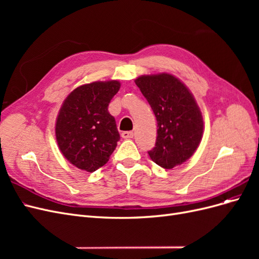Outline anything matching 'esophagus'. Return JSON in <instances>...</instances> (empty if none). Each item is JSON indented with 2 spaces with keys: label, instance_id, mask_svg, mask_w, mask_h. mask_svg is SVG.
<instances>
[{
  "label": "esophagus",
  "instance_id": "esophagus-1",
  "mask_svg": "<svg viewBox=\"0 0 259 259\" xmlns=\"http://www.w3.org/2000/svg\"><path fill=\"white\" fill-rule=\"evenodd\" d=\"M122 137H123L124 139L133 138V137H134V133H133V132H128V131L123 132V133H122Z\"/></svg>",
  "mask_w": 259,
  "mask_h": 259
}]
</instances>
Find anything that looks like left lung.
Returning a JSON list of instances; mask_svg holds the SVG:
<instances>
[{
    "instance_id": "left-lung-1",
    "label": "left lung",
    "mask_w": 259,
    "mask_h": 259,
    "mask_svg": "<svg viewBox=\"0 0 259 259\" xmlns=\"http://www.w3.org/2000/svg\"><path fill=\"white\" fill-rule=\"evenodd\" d=\"M136 85L158 122L151 160L163 168L180 165L197 150L203 135V117L187 86L168 73L142 75Z\"/></svg>"
}]
</instances>
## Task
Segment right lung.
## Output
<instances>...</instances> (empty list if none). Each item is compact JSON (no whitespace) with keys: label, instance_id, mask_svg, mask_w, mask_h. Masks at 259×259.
Instances as JSON below:
<instances>
[{"label":"right lung","instance_id":"add662e5","mask_svg":"<svg viewBox=\"0 0 259 259\" xmlns=\"http://www.w3.org/2000/svg\"><path fill=\"white\" fill-rule=\"evenodd\" d=\"M119 81L93 82L76 88L62 104L56 121V139L65 158L93 173L104 166L120 140L108 106L120 90Z\"/></svg>","mask_w":259,"mask_h":259}]
</instances>
